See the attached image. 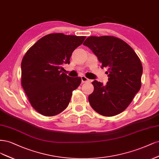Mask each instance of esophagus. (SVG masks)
<instances>
[{"mask_svg": "<svg viewBox=\"0 0 159 159\" xmlns=\"http://www.w3.org/2000/svg\"><path fill=\"white\" fill-rule=\"evenodd\" d=\"M81 80H82V83H88V82L90 81L89 79H87L85 76H81Z\"/></svg>", "mask_w": 159, "mask_h": 159, "instance_id": "esophagus-1", "label": "esophagus"}]
</instances>
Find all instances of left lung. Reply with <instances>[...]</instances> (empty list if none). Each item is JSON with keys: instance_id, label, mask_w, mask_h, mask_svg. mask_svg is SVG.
<instances>
[{"instance_id": "1", "label": "left lung", "mask_w": 159, "mask_h": 159, "mask_svg": "<svg viewBox=\"0 0 159 159\" xmlns=\"http://www.w3.org/2000/svg\"><path fill=\"white\" fill-rule=\"evenodd\" d=\"M84 45L89 48L107 67L106 84L94 80L93 93L89 96L92 107L104 116H114L124 111L141 86L143 66L131 46L114 36H90Z\"/></svg>"}]
</instances>
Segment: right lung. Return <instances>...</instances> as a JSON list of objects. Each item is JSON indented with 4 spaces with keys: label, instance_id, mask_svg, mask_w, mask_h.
<instances>
[{
    "label": "right lung",
    "instance_id": "right-lung-1",
    "mask_svg": "<svg viewBox=\"0 0 159 159\" xmlns=\"http://www.w3.org/2000/svg\"><path fill=\"white\" fill-rule=\"evenodd\" d=\"M85 36L50 34L39 39L24 55L21 63V83L32 106L45 116H53L68 106L73 91L81 78L62 73L70 63L74 50Z\"/></svg>",
    "mask_w": 159,
    "mask_h": 159
}]
</instances>
